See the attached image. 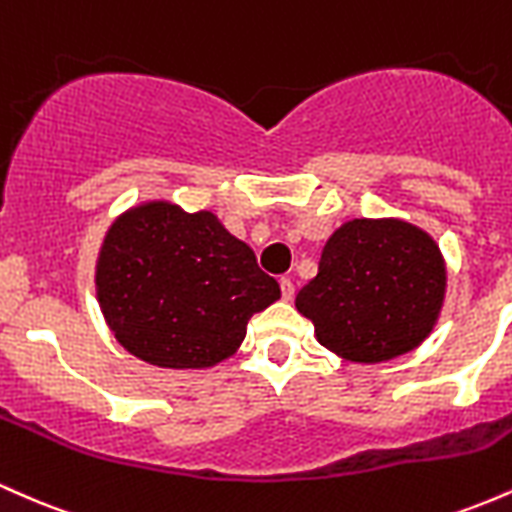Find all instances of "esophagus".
Segmentation results:
<instances>
[{"mask_svg": "<svg viewBox=\"0 0 512 512\" xmlns=\"http://www.w3.org/2000/svg\"><path fill=\"white\" fill-rule=\"evenodd\" d=\"M281 296H284V301H291L293 293H296V289H293V281L289 279V276H281Z\"/></svg>", "mask_w": 512, "mask_h": 512, "instance_id": "obj_1", "label": "esophagus"}]
</instances>
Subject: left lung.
<instances>
[{"mask_svg": "<svg viewBox=\"0 0 512 512\" xmlns=\"http://www.w3.org/2000/svg\"><path fill=\"white\" fill-rule=\"evenodd\" d=\"M445 298L436 240L399 219H354L332 233L296 308L346 361L380 363L431 334Z\"/></svg>", "mask_w": 512, "mask_h": 512, "instance_id": "left-lung-1", "label": "left lung"}]
</instances>
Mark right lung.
Segmentation results:
<instances>
[{"instance_id": "obj_1", "label": "right lung", "mask_w": 512, "mask_h": 512, "mask_svg": "<svg viewBox=\"0 0 512 512\" xmlns=\"http://www.w3.org/2000/svg\"><path fill=\"white\" fill-rule=\"evenodd\" d=\"M103 317L129 354L158 368H211L281 296L255 252L211 211L146 202L117 216L96 264Z\"/></svg>"}]
</instances>
